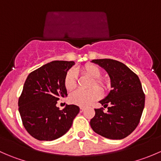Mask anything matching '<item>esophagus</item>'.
<instances>
[{
  "label": "esophagus",
  "mask_w": 161,
  "mask_h": 161,
  "mask_svg": "<svg viewBox=\"0 0 161 161\" xmlns=\"http://www.w3.org/2000/svg\"><path fill=\"white\" fill-rule=\"evenodd\" d=\"M84 111H85V108L83 107H80V112H83Z\"/></svg>",
  "instance_id": "obj_1"
}]
</instances>
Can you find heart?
<instances>
[{
    "mask_svg": "<svg viewBox=\"0 0 161 161\" xmlns=\"http://www.w3.org/2000/svg\"><path fill=\"white\" fill-rule=\"evenodd\" d=\"M81 71L82 74L92 79L90 84V88L91 89L87 91H75L70 95L69 100L71 103L78 106L85 107L90 105L101 97V91L96 87L98 86L101 90H107L109 88V82L108 79L100 76L102 73L101 69L96 64H86L82 68ZM64 84V87L68 91H71L75 88L77 85V73L74 69H70L66 73ZM95 85L97 86L95 87Z\"/></svg>",
    "mask_w": 161,
    "mask_h": 161,
    "instance_id": "b5f03b06",
    "label": "heart"
}]
</instances>
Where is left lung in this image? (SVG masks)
I'll return each instance as SVG.
<instances>
[{"label":"left lung","mask_w":161,"mask_h":161,"mask_svg":"<svg viewBox=\"0 0 161 161\" xmlns=\"http://www.w3.org/2000/svg\"><path fill=\"white\" fill-rule=\"evenodd\" d=\"M105 69L111 78V87L108 96L100 103L103 108L95 110V116L90 120V126L98 135L110 139L127 137L136 129L140 121L145 94L139 77L123 63L113 59L92 60Z\"/></svg>","instance_id":"8db88e82"}]
</instances>
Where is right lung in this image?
Masks as SVG:
<instances>
[{"label":"right lung","instance_id":"add662e5","mask_svg":"<svg viewBox=\"0 0 161 161\" xmlns=\"http://www.w3.org/2000/svg\"><path fill=\"white\" fill-rule=\"evenodd\" d=\"M74 61H53L32 71L24 84L19 99V111L26 131L40 141L58 139L70 129L79 108L56 106L67 97L64 76Z\"/></svg>","mask_w":161,"mask_h":161}]
</instances>
